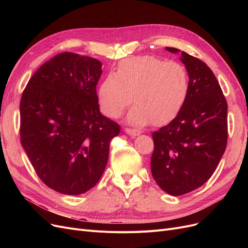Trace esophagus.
<instances>
[{
  "label": "esophagus",
  "instance_id": "34e87169",
  "mask_svg": "<svg viewBox=\"0 0 248 248\" xmlns=\"http://www.w3.org/2000/svg\"><path fill=\"white\" fill-rule=\"evenodd\" d=\"M125 132L127 134H129V136H131V137H137V136H140V130L131 129V128H125Z\"/></svg>",
  "mask_w": 248,
  "mask_h": 248
}]
</instances>
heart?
<instances>
[{"mask_svg":"<svg viewBox=\"0 0 248 248\" xmlns=\"http://www.w3.org/2000/svg\"><path fill=\"white\" fill-rule=\"evenodd\" d=\"M189 93L188 73L183 65L152 56L123 60L98 89L102 111L119 118L132 100L127 121L136 126L170 122L182 109Z\"/></svg>","mask_w":248,"mask_h":248,"instance_id":"heart-1","label":"heart"}]
</instances>
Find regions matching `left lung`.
Returning <instances> with one entry per match:
<instances>
[{
    "label": "left lung",
    "mask_w": 248,
    "mask_h": 248,
    "mask_svg": "<svg viewBox=\"0 0 248 248\" xmlns=\"http://www.w3.org/2000/svg\"><path fill=\"white\" fill-rule=\"evenodd\" d=\"M166 48L181 52L189 93L176 118L152 134L151 171L162 190L177 197L206 183L218 166L228 141V104L207 64L178 48Z\"/></svg>",
    "instance_id": "obj_1"
}]
</instances>
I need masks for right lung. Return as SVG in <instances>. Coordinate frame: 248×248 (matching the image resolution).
<instances>
[{"label":"right lung","instance_id":"right-lung-1","mask_svg":"<svg viewBox=\"0 0 248 248\" xmlns=\"http://www.w3.org/2000/svg\"><path fill=\"white\" fill-rule=\"evenodd\" d=\"M98 60L62 52L30 78L20 99V142L49 188L78 196L97 184L120 126L101 115Z\"/></svg>","mask_w":248,"mask_h":248}]
</instances>
